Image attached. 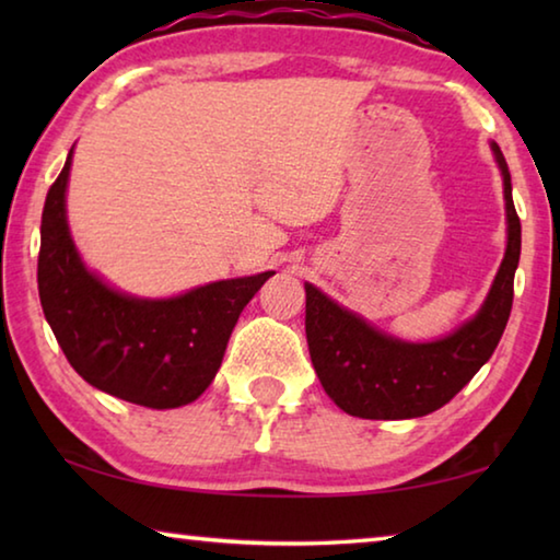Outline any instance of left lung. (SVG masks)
Returning a JSON list of instances; mask_svg holds the SVG:
<instances>
[{"label": "left lung", "mask_w": 560, "mask_h": 560, "mask_svg": "<svg viewBox=\"0 0 560 560\" xmlns=\"http://www.w3.org/2000/svg\"><path fill=\"white\" fill-rule=\"evenodd\" d=\"M504 177L506 254L479 314L432 343H407L373 328L306 283V340L324 390L340 410L363 420H410L447 405L499 346L514 303L521 222L509 165L491 143Z\"/></svg>", "instance_id": "1"}]
</instances>
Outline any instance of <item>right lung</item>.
Instances as JSON below:
<instances>
[{"instance_id": "1", "label": "right lung", "mask_w": 560, "mask_h": 560, "mask_svg": "<svg viewBox=\"0 0 560 560\" xmlns=\"http://www.w3.org/2000/svg\"><path fill=\"white\" fill-rule=\"evenodd\" d=\"M71 155L46 195L36 269L44 316L66 360L120 400L153 410L197 400L220 371L236 318L273 271L158 301L110 289L81 261L66 222Z\"/></svg>"}]
</instances>
